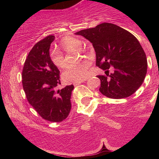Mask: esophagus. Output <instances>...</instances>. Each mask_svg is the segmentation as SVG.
I'll list each match as a JSON object with an SVG mask.
<instances>
[{"mask_svg": "<svg viewBox=\"0 0 159 159\" xmlns=\"http://www.w3.org/2000/svg\"><path fill=\"white\" fill-rule=\"evenodd\" d=\"M86 80H80V81H76V82H74L73 84L74 85H79V84H80V83H82L83 82H85Z\"/></svg>", "mask_w": 159, "mask_h": 159, "instance_id": "esophagus-1", "label": "esophagus"}]
</instances>
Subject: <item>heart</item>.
Returning <instances> with one entry per match:
<instances>
[{
	"label": "heart",
	"mask_w": 159,
	"mask_h": 159,
	"mask_svg": "<svg viewBox=\"0 0 159 159\" xmlns=\"http://www.w3.org/2000/svg\"><path fill=\"white\" fill-rule=\"evenodd\" d=\"M80 40L74 37H66L60 43V47L64 52L76 49L80 52H85ZM50 59L55 66L64 69L66 66V60L64 54L57 50H52L50 52ZM90 64L87 61H80L69 64L63 72L62 78L66 82H76L85 79L89 74Z\"/></svg>",
	"instance_id": "1"
}]
</instances>
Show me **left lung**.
I'll return each instance as SVG.
<instances>
[{"instance_id": "8db88e82", "label": "left lung", "mask_w": 159, "mask_h": 159, "mask_svg": "<svg viewBox=\"0 0 159 159\" xmlns=\"http://www.w3.org/2000/svg\"><path fill=\"white\" fill-rule=\"evenodd\" d=\"M75 34L93 43L96 66L105 70V76H98L102 95L111 99L125 98L140 87L147 74V61L135 36L111 23H102ZM110 67L113 69L111 74L108 71Z\"/></svg>"}]
</instances>
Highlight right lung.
Listing matches in <instances>:
<instances>
[{"instance_id": "add662e5", "label": "right lung", "mask_w": 159, "mask_h": 159, "mask_svg": "<svg viewBox=\"0 0 159 159\" xmlns=\"http://www.w3.org/2000/svg\"><path fill=\"white\" fill-rule=\"evenodd\" d=\"M55 36L50 35L34 45L26 57L22 71V85L29 104L46 120L61 122L71 108L74 85L61 90L60 71L50 59V44Z\"/></svg>"}]
</instances>
